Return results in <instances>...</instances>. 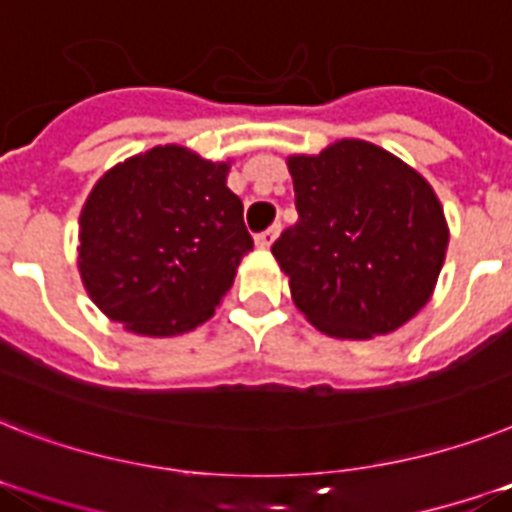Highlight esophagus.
<instances>
[{"label":"esophagus","mask_w":512,"mask_h":512,"mask_svg":"<svg viewBox=\"0 0 512 512\" xmlns=\"http://www.w3.org/2000/svg\"><path fill=\"white\" fill-rule=\"evenodd\" d=\"M278 234H281V226H278V223H276V226H270L268 231H263V234H257V236H255V244H257V247H260V249H268L270 244L276 242Z\"/></svg>","instance_id":"obj_1"}]
</instances>
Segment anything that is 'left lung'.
<instances>
[{
	"label": "left lung",
	"mask_w": 512,
	"mask_h": 512,
	"mask_svg": "<svg viewBox=\"0 0 512 512\" xmlns=\"http://www.w3.org/2000/svg\"><path fill=\"white\" fill-rule=\"evenodd\" d=\"M299 220L273 244L294 305L323 334L371 339L434 292L450 242L429 181L371 141L289 157Z\"/></svg>",
	"instance_id": "left-lung-1"
}]
</instances>
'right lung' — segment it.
<instances>
[{"label":"right lung","mask_w":512,"mask_h":512,"mask_svg":"<svg viewBox=\"0 0 512 512\" xmlns=\"http://www.w3.org/2000/svg\"><path fill=\"white\" fill-rule=\"evenodd\" d=\"M228 168L165 144L99 178L78 218V270L107 318L176 336L215 313L252 249Z\"/></svg>","instance_id":"add662e5"}]
</instances>
